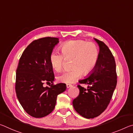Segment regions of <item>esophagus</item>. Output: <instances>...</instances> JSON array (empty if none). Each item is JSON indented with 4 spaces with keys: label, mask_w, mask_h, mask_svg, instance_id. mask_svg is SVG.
I'll return each mask as SVG.
<instances>
[{
    "label": "esophagus",
    "mask_w": 133,
    "mask_h": 133,
    "mask_svg": "<svg viewBox=\"0 0 133 133\" xmlns=\"http://www.w3.org/2000/svg\"><path fill=\"white\" fill-rule=\"evenodd\" d=\"M66 87L67 88H69V87H72V85L70 84H66Z\"/></svg>",
    "instance_id": "esophagus-1"
}]
</instances>
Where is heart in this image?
Returning <instances> with one entry per match:
<instances>
[{"instance_id":"obj_1","label":"heart","mask_w":133,"mask_h":133,"mask_svg":"<svg viewBox=\"0 0 133 133\" xmlns=\"http://www.w3.org/2000/svg\"><path fill=\"white\" fill-rule=\"evenodd\" d=\"M62 54L53 51L50 54V63L55 70L60 71L64 60H72V69L64 71L57 77L60 82L71 83L83 75H88L95 69L99 57L98 47L93 42L83 40H69L60 46Z\"/></svg>"}]
</instances>
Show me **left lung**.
I'll return each mask as SVG.
<instances>
[{"label": "left lung", "instance_id": "obj_1", "mask_svg": "<svg viewBox=\"0 0 133 133\" xmlns=\"http://www.w3.org/2000/svg\"><path fill=\"white\" fill-rule=\"evenodd\" d=\"M94 40L100 48L97 64L89 77L78 81L89 86L86 89L78 85L80 93L73 101L74 109L86 118L96 117L106 109L117 85L114 56L104 42Z\"/></svg>", "mask_w": 133, "mask_h": 133}]
</instances>
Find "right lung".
<instances>
[{"instance_id":"right-lung-1","label":"right lung","mask_w":133,"mask_h":133,"mask_svg":"<svg viewBox=\"0 0 133 133\" xmlns=\"http://www.w3.org/2000/svg\"><path fill=\"white\" fill-rule=\"evenodd\" d=\"M58 43L56 37L35 40L20 58L16 76V93L23 109L33 117L42 118L51 112L57 95L66 89L64 83H53L55 76L50 56ZM44 82L52 84L44 88L42 85Z\"/></svg>"}]
</instances>
